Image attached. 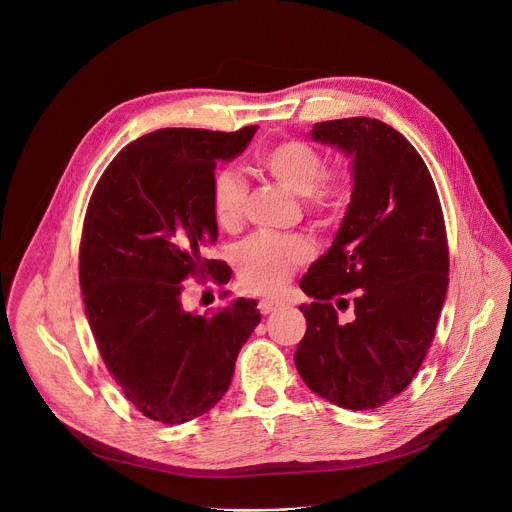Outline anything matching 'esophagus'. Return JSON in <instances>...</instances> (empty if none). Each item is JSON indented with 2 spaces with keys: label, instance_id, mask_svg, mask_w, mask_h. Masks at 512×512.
Here are the masks:
<instances>
[{
  "label": "esophagus",
  "instance_id": "34e87169",
  "mask_svg": "<svg viewBox=\"0 0 512 512\" xmlns=\"http://www.w3.org/2000/svg\"><path fill=\"white\" fill-rule=\"evenodd\" d=\"M278 305H282L280 301H274V299H263V301H259V311L263 313V315H267V313H272Z\"/></svg>",
  "mask_w": 512,
  "mask_h": 512
}]
</instances>
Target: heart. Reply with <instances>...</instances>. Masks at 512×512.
I'll list each match as a JSON object with an SVG mask.
<instances>
[{
    "mask_svg": "<svg viewBox=\"0 0 512 512\" xmlns=\"http://www.w3.org/2000/svg\"><path fill=\"white\" fill-rule=\"evenodd\" d=\"M261 168L286 191L305 197L307 209L317 218H332L346 193V174L324 170V155L301 139L282 141L261 155ZM213 220L224 230H236L247 205V184L234 170H220L211 180L209 193ZM313 255L303 236L255 234L234 253L240 282L253 292H278Z\"/></svg>",
    "mask_w": 512,
    "mask_h": 512,
    "instance_id": "1",
    "label": "heart"
}]
</instances>
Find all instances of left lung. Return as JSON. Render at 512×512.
Instances as JSON below:
<instances>
[{"label": "left lung", "mask_w": 512, "mask_h": 512, "mask_svg": "<svg viewBox=\"0 0 512 512\" xmlns=\"http://www.w3.org/2000/svg\"><path fill=\"white\" fill-rule=\"evenodd\" d=\"M311 139L351 157L353 193L332 247L299 282L315 301L301 305L294 365L332 405L378 409L411 384L434 340L448 290L444 215L425 161L392 126L317 122Z\"/></svg>", "instance_id": "left-lung-1"}]
</instances>
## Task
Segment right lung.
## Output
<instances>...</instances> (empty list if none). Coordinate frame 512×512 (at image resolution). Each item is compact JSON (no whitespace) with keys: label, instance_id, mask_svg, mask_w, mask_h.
Returning <instances> with one entry per match:
<instances>
[{"label":"right lung","instance_id":"1","mask_svg":"<svg viewBox=\"0 0 512 512\" xmlns=\"http://www.w3.org/2000/svg\"><path fill=\"white\" fill-rule=\"evenodd\" d=\"M255 132H149L112 159L91 195L78 255L85 313L107 371L153 421L184 423L218 405L261 321L251 299L213 315L182 307L188 276L226 280L222 261L203 257L218 240L211 180Z\"/></svg>","mask_w":512,"mask_h":512}]
</instances>
